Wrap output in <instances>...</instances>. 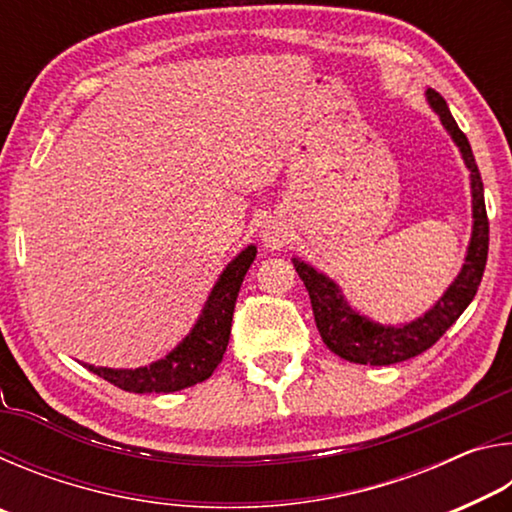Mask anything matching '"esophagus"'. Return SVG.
<instances>
[{
	"label": "esophagus",
	"mask_w": 512,
	"mask_h": 512,
	"mask_svg": "<svg viewBox=\"0 0 512 512\" xmlns=\"http://www.w3.org/2000/svg\"><path fill=\"white\" fill-rule=\"evenodd\" d=\"M259 235H262V241L266 248L280 250L289 241V228H287V223L280 219H266Z\"/></svg>",
	"instance_id": "esophagus-1"
}]
</instances>
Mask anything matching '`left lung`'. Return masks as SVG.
<instances>
[{
    "instance_id": "8db88e82",
    "label": "left lung",
    "mask_w": 512,
    "mask_h": 512,
    "mask_svg": "<svg viewBox=\"0 0 512 512\" xmlns=\"http://www.w3.org/2000/svg\"><path fill=\"white\" fill-rule=\"evenodd\" d=\"M424 97L429 101V108L438 115L447 135L458 146L465 167L470 171L472 235L461 271L443 296L418 318L384 325L354 309L332 277L298 257L291 259L309 291L311 309H314L316 327L323 336V343L341 359L363 363V366H391V363L418 357L424 350H429L474 300L485 271V259H488V214H485L483 183L479 167L474 162L472 146L454 121L447 101L431 88H427Z\"/></svg>"
}]
</instances>
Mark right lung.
Returning a JSON list of instances; mask_svg holds the SVG:
<instances>
[{"label": "right lung", "instance_id": "obj_1", "mask_svg": "<svg viewBox=\"0 0 512 512\" xmlns=\"http://www.w3.org/2000/svg\"><path fill=\"white\" fill-rule=\"evenodd\" d=\"M255 255L257 248L250 244L230 259L214 282L189 334L162 359L140 368H103L92 363L83 366L128 393H176L201 384L216 370L228 348L232 311Z\"/></svg>", "mask_w": 512, "mask_h": 512}]
</instances>
